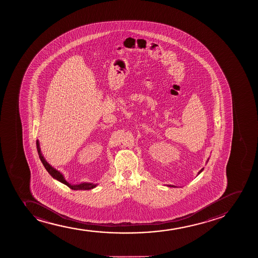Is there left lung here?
<instances>
[{"mask_svg":"<svg viewBox=\"0 0 258 258\" xmlns=\"http://www.w3.org/2000/svg\"><path fill=\"white\" fill-rule=\"evenodd\" d=\"M208 161H209V157H208V159L207 160V163H208ZM203 169H204V168H202V169L198 172V175H200V174L203 171ZM167 186H168V187H176V186H174V185H167Z\"/></svg>","mask_w":258,"mask_h":258,"instance_id":"obj_1","label":"left lung"}]
</instances>
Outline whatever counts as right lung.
Listing matches in <instances>:
<instances>
[{"instance_id": "right-lung-1", "label": "right lung", "mask_w": 258, "mask_h": 258, "mask_svg": "<svg viewBox=\"0 0 258 258\" xmlns=\"http://www.w3.org/2000/svg\"><path fill=\"white\" fill-rule=\"evenodd\" d=\"M36 145H37V151H38V153H39V158H40V161L43 163V165L45 167V169L47 170L48 173L51 175V177L56 179V181L66 184V186H68L70 188L73 190H90L95 188L97 186V184L91 183V182H82L80 184L69 183L68 181H66V178L63 177V175H62V173L58 171L57 169H54L53 167L49 164L47 163V161L45 160V157L42 155L39 140L36 141Z\"/></svg>"}]
</instances>
